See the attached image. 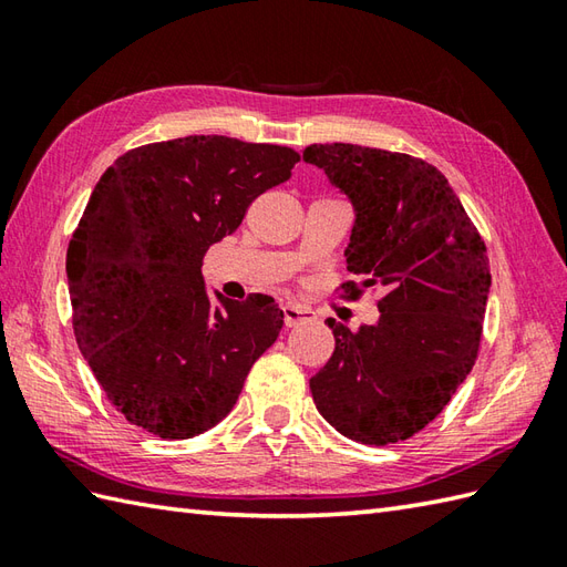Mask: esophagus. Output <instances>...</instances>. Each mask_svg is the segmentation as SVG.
Returning <instances> with one entry per match:
<instances>
[{"label":"esophagus","instance_id":"esophagus-1","mask_svg":"<svg viewBox=\"0 0 567 567\" xmlns=\"http://www.w3.org/2000/svg\"><path fill=\"white\" fill-rule=\"evenodd\" d=\"M282 317H285L287 327H297V323H305L311 319V311L307 307H299V305H285Z\"/></svg>","mask_w":567,"mask_h":567}]
</instances>
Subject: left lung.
Returning <instances> with one entry per match:
<instances>
[{
	"label": "left lung",
	"mask_w": 567,
	"mask_h": 567,
	"mask_svg": "<svg viewBox=\"0 0 567 567\" xmlns=\"http://www.w3.org/2000/svg\"><path fill=\"white\" fill-rule=\"evenodd\" d=\"M305 161L351 199L348 272L384 292L375 327L329 319L336 348L309 380L329 424L368 445L412 439L473 370L489 295L485 240L441 171L406 153L315 143Z\"/></svg>",
	"instance_id": "1"
}]
</instances>
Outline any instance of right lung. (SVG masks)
I'll return each mask as SVG.
<instances>
[{
	"label": "right lung",
	"mask_w": 567,
	"mask_h": 567,
	"mask_svg": "<svg viewBox=\"0 0 567 567\" xmlns=\"http://www.w3.org/2000/svg\"><path fill=\"white\" fill-rule=\"evenodd\" d=\"M295 163L287 146L187 136L128 151L100 177L68 246L72 329L131 424L161 439L216 426L280 336L268 295L212 305L202 260Z\"/></svg>",
	"instance_id": "1"
}]
</instances>
